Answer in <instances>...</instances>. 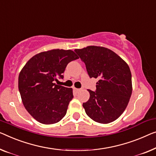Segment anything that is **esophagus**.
I'll return each mask as SVG.
<instances>
[{"instance_id":"34e87169","label":"esophagus","mask_w":156,"mask_h":156,"mask_svg":"<svg viewBox=\"0 0 156 156\" xmlns=\"http://www.w3.org/2000/svg\"><path fill=\"white\" fill-rule=\"evenodd\" d=\"M74 90H75L76 92H79L81 91V89H78V88H74Z\"/></svg>"}]
</instances>
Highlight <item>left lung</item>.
<instances>
[{
  "label": "left lung",
  "instance_id": "obj_1",
  "mask_svg": "<svg viewBox=\"0 0 156 156\" xmlns=\"http://www.w3.org/2000/svg\"><path fill=\"white\" fill-rule=\"evenodd\" d=\"M84 62L90 78L98 79L95 92L83 104L95 122L107 124L121 115L132 94V74L122 58L108 48L88 46L74 50Z\"/></svg>",
  "mask_w": 156,
  "mask_h": 156
}]
</instances>
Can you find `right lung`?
Wrapping results in <instances>:
<instances>
[{
    "label": "right lung",
    "instance_id": "add662e5",
    "mask_svg": "<svg viewBox=\"0 0 156 156\" xmlns=\"http://www.w3.org/2000/svg\"><path fill=\"white\" fill-rule=\"evenodd\" d=\"M78 59L71 50H52L31 58L20 73L18 87L25 108L45 125L58 122L66 115L73 90L55 81L63 78L69 62Z\"/></svg>",
    "mask_w": 156,
    "mask_h": 156
}]
</instances>
